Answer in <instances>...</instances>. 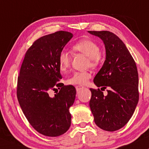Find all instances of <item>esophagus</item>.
Segmentation results:
<instances>
[{
  "label": "esophagus",
  "instance_id": "34e87169",
  "mask_svg": "<svg viewBox=\"0 0 149 149\" xmlns=\"http://www.w3.org/2000/svg\"><path fill=\"white\" fill-rule=\"evenodd\" d=\"M75 88H76V90L77 91H79L80 90H81V89L84 88V87L81 86V85H77L76 87H75Z\"/></svg>",
  "mask_w": 149,
  "mask_h": 149
}]
</instances>
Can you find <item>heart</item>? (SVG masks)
Returning a JSON list of instances; mask_svg holds the SVG:
<instances>
[{
  "instance_id": "b5f03b06",
  "label": "heart",
  "mask_w": 149,
  "mask_h": 149,
  "mask_svg": "<svg viewBox=\"0 0 149 149\" xmlns=\"http://www.w3.org/2000/svg\"><path fill=\"white\" fill-rule=\"evenodd\" d=\"M73 50L83 54L88 57V64L95 68L100 64L102 61V54L100 49L97 43L90 39H82L76 42L72 46ZM58 63L60 69L65 72L70 65V54L65 51H62L58 56ZM91 73L89 71H81L75 72L70 78L67 83L70 85H83L88 83V81L91 78Z\"/></svg>"
}]
</instances>
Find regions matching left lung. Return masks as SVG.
Listing matches in <instances>:
<instances>
[{
    "instance_id": "1",
    "label": "left lung",
    "mask_w": 149,
    "mask_h": 149,
    "mask_svg": "<svg viewBox=\"0 0 149 149\" xmlns=\"http://www.w3.org/2000/svg\"><path fill=\"white\" fill-rule=\"evenodd\" d=\"M103 40L106 60L93 83L107 90L90 89L89 101L95 123L106 131L123 127L131 119L139 100L138 74L135 61L123 42L109 31H88Z\"/></svg>"
}]
</instances>
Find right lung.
<instances>
[{"label":"right lung","instance_id":"obj_1","mask_svg":"<svg viewBox=\"0 0 149 149\" xmlns=\"http://www.w3.org/2000/svg\"><path fill=\"white\" fill-rule=\"evenodd\" d=\"M72 36L58 31L38 38L26 52L17 77V97L24 115L34 130L50 137L64 134L71 125L69 108L76 89L60 82L58 56ZM56 87L60 91L51 97Z\"/></svg>","mask_w":149,"mask_h":149}]
</instances>
